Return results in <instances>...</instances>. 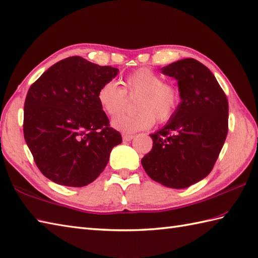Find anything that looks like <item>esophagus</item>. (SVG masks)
Returning <instances> with one entry per match:
<instances>
[{
  "label": "esophagus",
  "mask_w": 258,
  "mask_h": 258,
  "mask_svg": "<svg viewBox=\"0 0 258 258\" xmlns=\"http://www.w3.org/2000/svg\"><path fill=\"white\" fill-rule=\"evenodd\" d=\"M134 139L133 135H128V134H123V141L124 142H130Z\"/></svg>",
  "instance_id": "esophagus-1"
}]
</instances>
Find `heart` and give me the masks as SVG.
<instances>
[{
	"instance_id": "heart-1",
	"label": "heart",
	"mask_w": 258,
	"mask_h": 258,
	"mask_svg": "<svg viewBox=\"0 0 258 258\" xmlns=\"http://www.w3.org/2000/svg\"><path fill=\"white\" fill-rule=\"evenodd\" d=\"M120 87L115 81H107L97 91V102L108 116L123 112L126 94L139 96L135 102L138 113L120 115L112 120V126L123 133L132 134L149 130L155 123L166 122L176 112L182 94L176 84L164 82L162 75L149 68L140 69L126 76Z\"/></svg>"
}]
</instances>
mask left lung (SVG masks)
<instances>
[{
	"label": "left lung",
	"instance_id": "1",
	"mask_svg": "<svg viewBox=\"0 0 258 258\" xmlns=\"http://www.w3.org/2000/svg\"><path fill=\"white\" fill-rule=\"evenodd\" d=\"M161 71L177 81L182 100L165 126L150 135L152 151L141 162L155 182L186 188L205 178L220 155L228 132V102L214 74L194 58Z\"/></svg>",
	"mask_w": 258,
	"mask_h": 258
}]
</instances>
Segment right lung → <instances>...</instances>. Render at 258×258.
<instances>
[{
  "label": "right lung",
  "instance_id": "right-lung-1",
  "mask_svg": "<svg viewBox=\"0 0 258 258\" xmlns=\"http://www.w3.org/2000/svg\"><path fill=\"white\" fill-rule=\"evenodd\" d=\"M118 74L71 56L45 71L30 87L23 132L38 169L52 182L82 187L95 180L122 136L109 127L97 91Z\"/></svg>",
  "mask_w": 258,
  "mask_h": 258
}]
</instances>
